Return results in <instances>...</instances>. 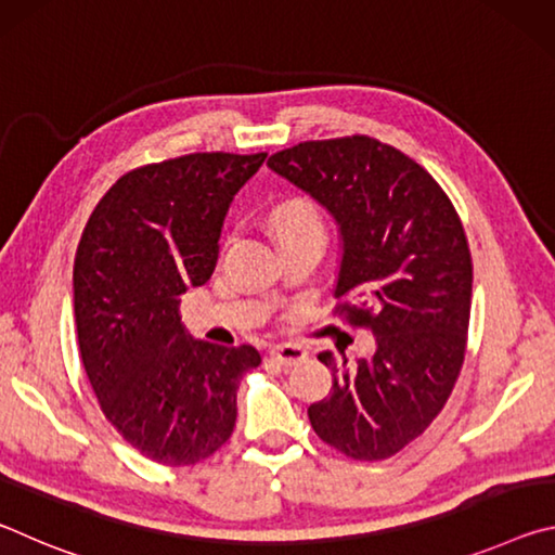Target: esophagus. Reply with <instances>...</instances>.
Here are the masks:
<instances>
[{
  "mask_svg": "<svg viewBox=\"0 0 555 555\" xmlns=\"http://www.w3.org/2000/svg\"><path fill=\"white\" fill-rule=\"evenodd\" d=\"M269 357L276 364H281V367H296V364L308 360L306 350H300V347H296V345H276V347H271Z\"/></svg>",
  "mask_w": 555,
  "mask_h": 555,
  "instance_id": "34e87169",
  "label": "esophagus"
}]
</instances>
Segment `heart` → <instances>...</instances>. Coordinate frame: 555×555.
Returning a JSON list of instances; mask_svg holds the SVG:
<instances>
[{
  "instance_id": "b5f03b06",
  "label": "heart",
  "mask_w": 555,
  "mask_h": 555,
  "mask_svg": "<svg viewBox=\"0 0 555 555\" xmlns=\"http://www.w3.org/2000/svg\"><path fill=\"white\" fill-rule=\"evenodd\" d=\"M271 224H274L276 237L279 234L300 232V230H323L321 215H318V210L311 203L300 201V198L279 205L274 215H271Z\"/></svg>"
}]
</instances>
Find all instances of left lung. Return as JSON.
Wrapping results in <instances>:
<instances>
[{
	"instance_id": "left-lung-1",
	"label": "left lung",
	"mask_w": 555,
	"mask_h": 555,
	"mask_svg": "<svg viewBox=\"0 0 555 555\" xmlns=\"http://www.w3.org/2000/svg\"><path fill=\"white\" fill-rule=\"evenodd\" d=\"M340 232L335 298L367 325L374 352L333 370L331 397L308 406L327 446L354 460L399 453L446 406L465 360L473 261L453 203L434 176L372 137L304 142L269 156Z\"/></svg>"
}]
</instances>
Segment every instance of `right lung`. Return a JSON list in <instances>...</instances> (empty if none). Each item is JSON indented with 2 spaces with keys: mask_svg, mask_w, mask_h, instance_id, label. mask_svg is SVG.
Wrapping results in <instances>:
<instances>
[{
  "mask_svg": "<svg viewBox=\"0 0 555 555\" xmlns=\"http://www.w3.org/2000/svg\"><path fill=\"white\" fill-rule=\"evenodd\" d=\"M267 154H188L129 171L92 210L73 267L82 367L112 426L162 465H195L232 436L251 345L185 331L181 296L203 286L234 193Z\"/></svg>",
  "mask_w": 555,
  "mask_h": 555,
  "instance_id": "add662e5",
  "label": "right lung"
}]
</instances>
